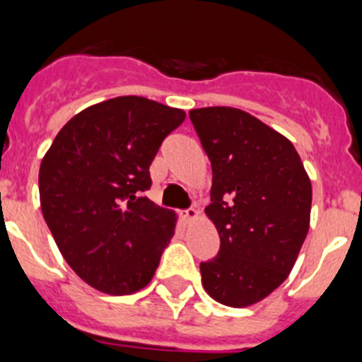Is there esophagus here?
<instances>
[{"label": "esophagus", "mask_w": 362, "mask_h": 362, "mask_svg": "<svg viewBox=\"0 0 362 362\" xmlns=\"http://www.w3.org/2000/svg\"><path fill=\"white\" fill-rule=\"evenodd\" d=\"M180 217L184 218L185 222H189V221H192V218L198 217V210H196L194 206L187 208V210H182V211H180Z\"/></svg>", "instance_id": "34e87169"}]
</instances>
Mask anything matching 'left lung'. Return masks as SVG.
<instances>
[{
    "instance_id": "obj_1",
    "label": "left lung",
    "mask_w": 362,
    "mask_h": 362,
    "mask_svg": "<svg viewBox=\"0 0 362 362\" xmlns=\"http://www.w3.org/2000/svg\"><path fill=\"white\" fill-rule=\"evenodd\" d=\"M211 164L204 208L221 249L202 262L204 291L233 308L272 294L293 269L310 228L312 184L294 145L231 107L189 112Z\"/></svg>"
}]
</instances>
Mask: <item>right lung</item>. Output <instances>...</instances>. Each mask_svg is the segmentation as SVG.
Returning a JSON list of instances; mask_svg holds the SVG:
<instances>
[{"label":"right lung","instance_id":"add662e5","mask_svg":"<svg viewBox=\"0 0 362 362\" xmlns=\"http://www.w3.org/2000/svg\"><path fill=\"white\" fill-rule=\"evenodd\" d=\"M185 112L141 96L93 105L64 124L40 166L43 218L73 272L112 296L144 289L175 233L145 191L164 138Z\"/></svg>","mask_w":362,"mask_h":362}]
</instances>
